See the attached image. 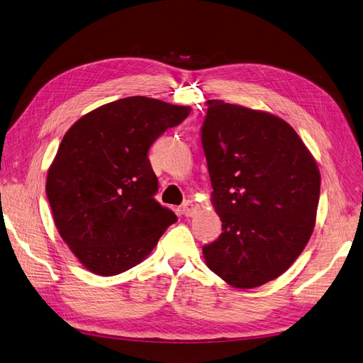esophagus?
Instances as JSON below:
<instances>
[{
    "instance_id": "34e87169",
    "label": "esophagus",
    "mask_w": 363,
    "mask_h": 363,
    "mask_svg": "<svg viewBox=\"0 0 363 363\" xmlns=\"http://www.w3.org/2000/svg\"><path fill=\"white\" fill-rule=\"evenodd\" d=\"M183 214L186 216V217H192V216H195L196 214V206L192 203V202H186L184 205H183Z\"/></svg>"
}]
</instances>
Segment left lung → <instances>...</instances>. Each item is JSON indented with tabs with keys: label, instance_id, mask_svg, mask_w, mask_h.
Returning a JSON list of instances; mask_svg holds the SVG:
<instances>
[{
	"label": "left lung",
	"instance_id": "8db88e82",
	"mask_svg": "<svg viewBox=\"0 0 363 363\" xmlns=\"http://www.w3.org/2000/svg\"><path fill=\"white\" fill-rule=\"evenodd\" d=\"M206 106L201 139L223 232L202 254L230 286H262L286 272L312 236L320 172L282 118L223 100Z\"/></svg>",
	"mask_w": 363,
	"mask_h": 363
}]
</instances>
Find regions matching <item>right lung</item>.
I'll return each mask as SVG.
<instances>
[{
  "label": "right lung",
  "mask_w": 363,
  "mask_h": 363,
  "mask_svg": "<svg viewBox=\"0 0 363 363\" xmlns=\"http://www.w3.org/2000/svg\"><path fill=\"white\" fill-rule=\"evenodd\" d=\"M191 111L133 96L85 113L63 135L45 192L62 239L91 273L113 276L142 263L177 221L153 198L158 179L147 152Z\"/></svg>",
  "instance_id": "obj_1"
}]
</instances>
